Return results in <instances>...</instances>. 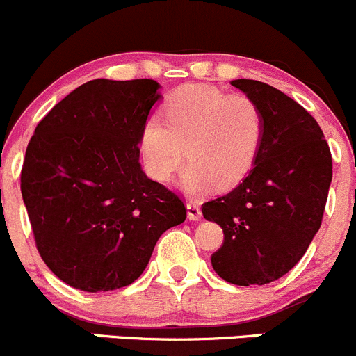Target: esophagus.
<instances>
[{"label":"esophagus","mask_w":356,"mask_h":356,"mask_svg":"<svg viewBox=\"0 0 356 356\" xmlns=\"http://www.w3.org/2000/svg\"><path fill=\"white\" fill-rule=\"evenodd\" d=\"M186 214H188V219H192V221H199L200 218H202V211H200L199 204L197 202H186Z\"/></svg>","instance_id":"esophagus-1"}]
</instances>
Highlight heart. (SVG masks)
Returning a JSON list of instances; mask_svg holds the SVG:
<instances>
[{"label":"heart","instance_id":"obj_1","mask_svg":"<svg viewBox=\"0 0 356 356\" xmlns=\"http://www.w3.org/2000/svg\"><path fill=\"white\" fill-rule=\"evenodd\" d=\"M262 109L254 99L232 96L211 86H186L164 108V120L151 115L142 124L138 145L147 173L170 181L183 171L179 186L202 192L214 183L228 190L254 168L264 142Z\"/></svg>","mask_w":356,"mask_h":356}]
</instances>
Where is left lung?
Here are the masks:
<instances>
[{
    "mask_svg": "<svg viewBox=\"0 0 356 356\" xmlns=\"http://www.w3.org/2000/svg\"><path fill=\"white\" fill-rule=\"evenodd\" d=\"M262 109L264 142L248 177L202 205L225 233L211 257L219 277L238 286L273 283L296 266L318 232L332 179V157L305 108L259 80H233Z\"/></svg>",
    "mask_w": 356,
    "mask_h": 356,
    "instance_id": "1",
    "label": "left lung"
}]
</instances>
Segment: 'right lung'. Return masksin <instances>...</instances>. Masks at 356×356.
Masks as SVG:
<instances>
[{
	"label": "right lung",
	"mask_w": 356,
	"mask_h": 356,
	"mask_svg": "<svg viewBox=\"0 0 356 356\" xmlns=\"http://www.w3.org/2000/svg\"><path fill=\"white\" fill-rule=\"evenodd\" d=\"M159 83L96 79L35 127L20 175L35 247L70 286L134 283L157 240L186 218L183 200L142 171L138 137Z\"/></svg>",
	"instance_id": "obj_1"
}]
</instances>
